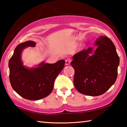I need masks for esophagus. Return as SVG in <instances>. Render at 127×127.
I'll return each mask as SVG.
<instances>
[{
	"instance_id": "obj_1",
	"label": "esophagus",
	"mask_w": 127,
	"mask_h": 127,
	"mask_svg": "<svg viewBox=\"0 0 127 127\" xmlns=\"http://www.w3.org/2000/svg\"><path fill=\"white\" fill-rule=\"evenodd\" d=\"M71 59H67L65 60V64L66 65H69L71 63Z\"/></svg>"
}]
</instances>
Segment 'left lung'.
<instances>
[{"instance_id":"left-lung-1","label":"left lung","mask_w":127,"mask_h":127,"mask_svg":"<svg viewBox=\"0 0 127 127\" xmlns=\"http://www.w3.org/2000/svg\"><path fill=\"white\" fill-rule=\"evenodd\" d=\"M93 54L88 48L74 55L71 65L75 69L73 83L80 93L96 96L104 94L116 82L119 57L114 44L107 36L96 41Z\"/></svg>"}]
</instances>
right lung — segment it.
<instances>
[{"instance_id":"1","label":"right lung","mask_w":127,"mask_h":127,"mask_svg":"<svg viewBox=\"0 0 127 127\" xmlns=\"http://www.w3.org/2000/svg\"><path fill=\"white\" fill-rule=\"evenodd\" d=\"M35 46L33 41L17 45L8 63L12 88L22 97L30 100L41 99L51 93L55 80L65 64L64 60H60L54 64L42 63L35 68L24 67L20 58L21 52L26 47Z\"/></svg>"}]
</instances>
